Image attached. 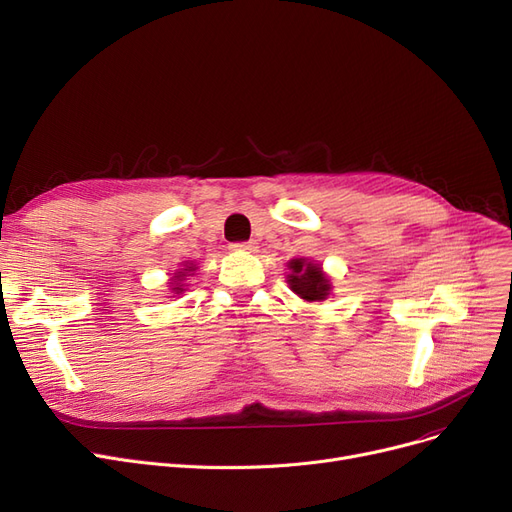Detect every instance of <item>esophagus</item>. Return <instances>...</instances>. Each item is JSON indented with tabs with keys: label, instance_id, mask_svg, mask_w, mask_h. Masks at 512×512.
<instances>
[{
	"label": "esophagus",
	"instance_id": "obj_1",
	"mask_svg": "<svg viewBox=\"0 0 512 512\" xmlns=\"http://www.w3.org/2000/svg\"><path fill=\"white\" fill-rule=\"evenodd\" d=\"M232 251H255L257 242L255 240H247V242H232L230 244Z\"/></svg>",
	"mask_w": 512,
	"mask_h": 512
}]
</instances>
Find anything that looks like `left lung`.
Returning a JSON list of instances; mask_svg holds the SVG:
<instances>
[{
	"label": "left lung",
	"instance_id": "obj_1",
	"mask_svg": "<svg viewBox=\"0 0 512 512\" xmlns=\"http://www.w3.org/2000/svg\"><path fill=\"white\" fill-rule=\"evenodd\" d=\"M291 274H288V284H291L293 291L307 301H322L326 299L330 284L328 278L322 274L320 265L307 263L305 259H293L288 263Z\"/></svg>",
	"mask_w": 512,
	"mask_h": 512
}]
</instances>
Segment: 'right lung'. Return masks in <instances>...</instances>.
<instances>
[{"mask_svg": "<svg viewBox=\"0 0 512 512\" xmlns=\"http://www.w3.org/2000/svg\"><path fill=\"white\" fill-rule=\"evenodd\" d=\"M190 270H192V268H188L186 272H190ZM186 272H177V276H173L175 280H173L171 284H175V286H173V291H175V293H182V291H184V288H182V284H180V282H182V278L186 276Z\"/></svg>", "mask_w": 512, "mask_h": 512, "instance_id": "add662e5", "label": "right lung"}]
</instances>
